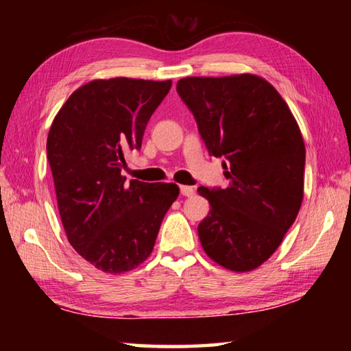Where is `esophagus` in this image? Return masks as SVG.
Masks as SVG:
<instances>
[{"label": "esophagus", "mask_w": 351, "mask_h": 351, "mask_svg": "<svg viewBox=\"0 0 351 351\" xmlns=\"http://www.w3.org/2000/svg\"><path fill=\"white\" fill-rule=\"evenodd\" d=\"M180 190H181L182 197H193V195H195V189L190 187V186H181Z\"/></svg>", "instance_id": "esophagus-1"}]
</instances>
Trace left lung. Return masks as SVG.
<instances>
[{
  "instance_id": "8db88e82",
  "label": "left lung",
  "mask_w": 351,
  "mask_h": 351,
  "mask_svg": "<svg viewBox=\"0 0 351 351\" xmlns=\"http://www.w3.org/2000/svg\"><path fill=\"white\" fill-rule=\"evenodd\" d=\"M176 91L207 152L229 170L226 189H198L210 204L198 226L201 245L224 268L255 269L280 246L304 198L299 125L274 86L252 74L187 77Z\"/></svg>"
}]
</instances>
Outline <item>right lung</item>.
Wrapping results in <instances>:
<instances>
[{"label":"right lung","mask_w":351,"mask_h":351,"mask_svg":"<svg viewBox=\"0 0 351 351\" xmlns=\"http://www.w3.org/2000/svg\"><path fill=\"white\" fill-rule=\"evenodd\" d=\"M171 82L117 77L71 94L47 134V161L68 240L110 274L132 271L152 254L176 184L127 182L125 154L139 150Z\"/></svg>","instance_id":"right-lung-1"}]
</instances>
